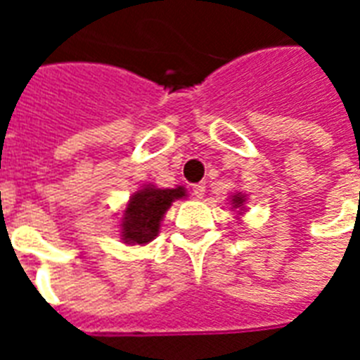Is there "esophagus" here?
I'll list each match as a JSON object with an SVG mask.
<instances>
[{"label":"esophagus","mask_w":360,"mask_h":360,"mask_svg":"<svg viewBox=\"0 0 360 360\" xmlns=\"http://www.w3.org/2000/svg\"><path fill=\"white\" fill-rule=\"evenodd\" d=\"M192 194L196 198H203V194H205V183H196V185H192Z\"/></svg>","instance_id":"esophagus-1"}]
</instances>
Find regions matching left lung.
Wrapping results in <instances>:
<instances>
[{"label": "left lung", "instance_id": "1", "mask_svg": "<svg viewBox=\"0 0 360 360\" xmlns=\"http://www.w3.org/2000/svg\"><path fill=\"white\" fill-rule=\"evenodd\" d=\"M246 198L243 194H236V196H231V203H233V207H243V203H245Z\"/></svg>", "mask_w": 360, "mask_h": 360}]
</instances>
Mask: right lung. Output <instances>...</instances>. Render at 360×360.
<instances>
[{"instance_id": "1", "label": "right lung", "mask_w": 360, "mask_h": 360, "mask_svg": "<svg viewBox=\"0 0 360 360\" xmlns=\"http://www.w3.org/2000/svg\"><path fill=\"white\" fill-rule=\"evenodd\" d=\"M185 196V188H155L143 186L130 198L121 219V237L127 245H146L158 236L160 220L172 202Z\"/></svg>"}]
</instances>
